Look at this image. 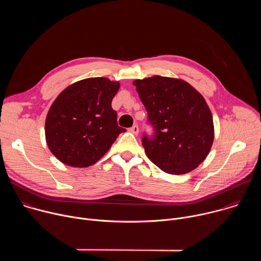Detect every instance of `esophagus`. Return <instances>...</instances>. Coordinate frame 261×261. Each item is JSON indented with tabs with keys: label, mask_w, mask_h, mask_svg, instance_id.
I'll return each instance as SVG.
<instances>
[{
	"label": "esophagus",
	"mask_w": 261,
	"mask_h": 261,
	"mask_svg": "<svg viewBox=\"0 0 261 261\" xmlns=\"http://www.w3.org/2000/svg\"><path fill=\"white\" fill-rule=\"evenodd\" d=\"M129 131H130L131 133H133V134L137 135V134H138V132H139V128H138V126H137V125H134V126H132L131 128H129Z\"/></svg>",
	"instance_id": "esophagus-1"
}]
</instances>
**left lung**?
<instances>
[{"label":"left lung","mask_w":261,"mask_h":261,"mask_svg":"<svg viewBox=\"0 0 261 261\" xmlns=\"http://www.w3.org/2000/svg\"><path fill=\"white\" fill-rule=\"evenodd\" d=\"M155 136H143L144 152L154 164L170 174L194 170L207 157L215 129L203 96L179 79L155 75L135 80Z\"/></svg>","instance_id":"left-lung-1"}]
</instances>
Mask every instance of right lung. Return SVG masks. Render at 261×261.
I'll return each mask as SVG.
<instances>
[{"mask_svg":"<svg viewBox=\"0 0 261 261\" xmlns=\"http://www.w3.org/2000/svg\"><path fill=\"white\" fill-rule=\"evenodd\" d=\"M119 89V82L91 77L58 95L45 120L46 143L58 160L72 167H88L108 152L126 131L118 125L111 107Z\"/></svg>","mask_w":261,"mask_h":261,"instance_id":"obj_1","label":"right lung"}]
</instances>
